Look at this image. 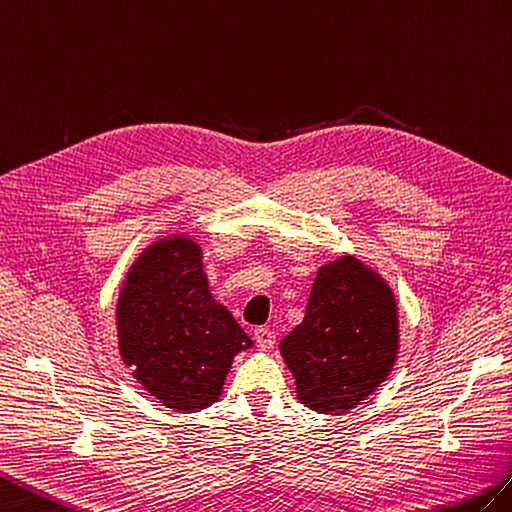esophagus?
<instances>
[{
	"instance_id": "1",
	"label": "esophagus",
	"mask_w": 512,
	"mask_h": 512,
	"mask_svg": "<svg viewBox=\"0 0 512 512\" xmlns=\"http://www.w3.org/2000/svg\"><path fill=\"white\" fill-rule=\"evenodd\" d=\"M254 339H256V344H258L260 350H269L276 342V335H274V331H271V328L258 326L254 331Z\"/></svg>"
}]
</instances>
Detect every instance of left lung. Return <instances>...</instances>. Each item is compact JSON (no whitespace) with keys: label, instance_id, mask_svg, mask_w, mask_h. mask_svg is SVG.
<instances>
[{"label":"left lung","instance_id":"obj_1","mask_svg":"<svg viewBox=\"0 0 512 512\" xmlns=\"http://www.w3.org/2000/svg\"><path fill=\"white\" fill-rule=\"evenodd\" d=\"M399 348L390 287L355 256L320 267L304 320L280 342L298 399L320 414H344L388 377Z\"/></svg>","mask_w":512,"mask_h":512}]
</instances>
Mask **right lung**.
Instances as JSON below:
<instances>
[{"instance_id":"1","label":"right lung","mask_w":512,"mask_h":512,"mask_svg":"<svg viewBox=\"0 0 512 512\" xmlns=\"http://www.w3.org/2000/svg\"><path fill=\"white\" fill-rule=\"evenodd\" d=\"M116 317L124 363L175 412L217 401L234 355L252 346L230 311L214 302L201 249L184 236L157 241L135 260Z\"/></svg>"}]
</instances>
